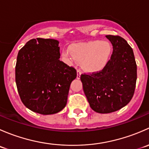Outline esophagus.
<instances>
[{"instance_id": "34e87169", "label": "esophagus", "mask_w": 149, "mask_h": 149, "mask_svg": "<svg viewBox=\"0 0 149 149\" xmlns=\"http://www.w3.org/2000/svg\"><path fill=\"white\" fill-rule=\"evenodd\" d=\"M81 74V70L80 69H78L77 70V79H80Z\"/></svg>"}]
</instances>
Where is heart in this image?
Instances as JSON below:
<instances>
[{
  "instance_id": "obj_1",
  "label": "heart",
  "mask_w": 149,
  "mask_h": 149,
  "mask_svg": "<svg viewBox=\"0 0 149 149\" xmlns=\"http://www.w3.org/2000/svg\"><path fill=\"white\" fill-rule=\"evenodd\" d=\"M111 54L110 44L105 41H91L73 45L70 51H63V55L68 59L82 62L88 70H98L107 64Z\"/></svg>"
}]
</instances>
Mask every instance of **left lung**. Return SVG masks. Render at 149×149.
<instances>
[{"mask_svg": "<svg viewBox=\"0 0 149 149\" xmlns=\"http://www.w3.org/2000/svg\"><path fill=\"white\" fill-rule=\"evenodd\" d=\"M112 54L100 71L81 75L84 94L91 109L99 113L115 112L130 102L137 79V65L132 47L118 35H106Z\"/></svg>", "mask_w": 149, "mask_h": 149, "instance_id": "left-lung-1", "label": "left lung"}]
</instances>
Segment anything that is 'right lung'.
<instances>
[{
  "instance_id": "right-lung-1",
  "label": "right lung",
  "mask_w": 149,
  "mask_h": 149,
  "mask_svg": "<svg viewBox=\"0 0 149 149\" xmlns=\"http://www.w3.org/2000/svg\"><path fill=\"white\" fill-rule=\"evenodd\" d=\"M59 42L32 39L17 55L15 77L24 104L37 113L52 115L67 103L69 88L76 70L60 61Z\"/></svg>"
}]
</instances>
